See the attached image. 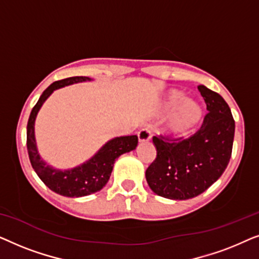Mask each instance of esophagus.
Returning a JSON list of instances; mask_svg holds the SVG:
<instances>
[{
	"mask_svg": "<svg viewBox=\"0 0 259 259\" xmlns=\"http://www.w3.org/2000/svg\"><path fill=\"white\" fill-rule=\"evenodd\" d=\"M138 138H139L140 143L148 141L151 139V131L148 130L147 127H144V128H141L139 132H138Z\"/></svg>",
	"mask_w": 259,
	"mask_h": 259,
	"instance_id": "34e87169",
	"label": "esophagus"
}]
</instances>
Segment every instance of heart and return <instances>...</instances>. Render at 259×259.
Returning a JSON list of instances; mask_svg holds the SVG:
<instances>
[{
    "label": "heart",
    "mask_w": 259,
    "mask_h": 259,
    "mask_svg": "<svg viewBox=\"0 0 259 259\" xmlns=\"http://www.w3.org/2000/svg\"><path fill=\"white\" fill-rule=\"evenodd\" d=\"M168 111H176L168 123V130L175 134H183L189 131L201 116V108L192 100H186L182 92H173L167 101Z\"/></svg>",
    "instance_id": "1"
}]
</instances>
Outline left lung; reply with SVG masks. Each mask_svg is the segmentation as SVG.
<instances>
[{"label": "left lung", "mask_w": 259, "mask_h": 259, "mask_svg": "<svg viewBox=\"0 0 259 259\" xmlns=\"http://www.w3.org/2000/svg\"><path fill=\"white\" fill-rule=\"evenodd\" d=\"M207 113L192 136L172 139L153 137L157 158L146 169L148 186L158 196L186 200L199 196L217 182L231 158L235 120L221 95L198 86Z\"/></svg>", "instance_id": "obj_1"}]
</instances>
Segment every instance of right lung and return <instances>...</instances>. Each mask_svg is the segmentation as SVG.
I'll list each match as a JSON object with an SVG mask.
<instances>
[{
	"label": "right lung",
	"mask_w": 259,
	"mask_h": 259,
	"mask_svg": "<svg viewBox=\"0 0 259 259\" xmlns=\"http://www.w3.org/2000/svg\"><path fill=\"white\" fill-rule=\"evenodd\" d=\"M91 80V77L87 76H73L53 82L42 93L36 105L31 109L29 120H28L27 150L29 154L30 164L46 186H48L55 193L65 197H84L100 191L107 184L116 159L123 153L136 150L138 146L137 136L113 138L108 140L90 160L68 169L54 168L41 158L37 151L36 140H35L34 126L35 119H36L37 113L44 102L51 97V94L55 90Z\"/></svg>",
	"instance_id": "add662e5"
}]
</instances>
